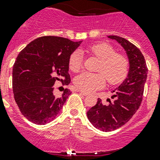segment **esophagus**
<instances>
[{
    "label": "esophagus",
    "instance_id": "esophagus-1",
    "mask_svg": "<svg viewBox=\"0 0 160 160\" xmlns=\"http://www.w3.org/2000/svg\"><path fill=\"white\" fill-rule=\"evenodd\" d=\"M77 92H80V93H81V94H83V95H84V96H88V92H84V91L80 90V89H77Z\"/></svg>",
    "mask_w": 160,
    "mask_h": 160
}]
</instances>
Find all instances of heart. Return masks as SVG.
<instances>
[{
	"instance_id": "1",
	"label": "heart",
	"mask_w": 160,
	"mask_h": 160,
	"mask_svg": "<svg viewBox=\"0 0 160 160\" xmlns=\"http://www.w3.org/2000/svg\"><path fill=\"white\" fill-rule=\"evenodd\" d=\"M88 51L94 55L100 62L98 67L99 73L80 74L74 80L76 87L86 92H92L106 85V77L111 84L123 81L128 72V61L123 55L115 53L111 45L107 43H98L88 48ZM82 68V57L79 51L74 52L69 58V68L78 72Z\"/></svg>"
}]
</instances>
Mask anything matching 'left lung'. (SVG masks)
<instances>
[{"mask_svg": "<svg viewBox=\"0 0 160 160\" xmlns=\"http://www.w3.org/2000/svg\"><path fill=\"white\" fill-rule=\"evenodd\" d=\"M107 37L117 41L125 50L129 68L127 77L113 90L114 95L111 98H115L114 102L109 101L108 105H104L98 98L96 105L87 112L90 123L103 132L120 128L136 113L142 103L148 72L144 56L133 44L117 36Z\"/></svg>", "mask_w": 160, "mask_h": 160, "instance_id": "1", "label": "left lung"}]
</instances>
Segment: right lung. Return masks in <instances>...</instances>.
<instances>
[{
  "instance_id": "right-lung-1",
  "label": "right lung",
  "mask_w": 160,
  "mask_h": 160,
  "mask_svg": "<svg viewBox=\"0 0 160 160\" xmlns=\"http://www.w3.org/2000/svg\"><path fill=\"white\" fill-rule=\"evenodd\" d=\"M82 41L42 37L19 53L13 68V92L21 113L29 121L46 124L57 117L72 92L53 94L56 81L70 84L69 58Z\"/></svg>"
}]
</instances>
